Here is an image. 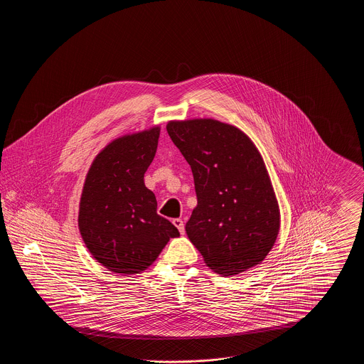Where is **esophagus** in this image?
Instances as JSON below:
<instances>
[{
  "label": "esophagus",
  "instance_id": "1",
  "mask_svg": "<svg viewBox=\"0 0 364 364\" xmlns=\"http://www.w3.org/2000/svg\"><path fill=\"white\" fill-rule=\"evenodd\" d=\"M173 225L178 229V232H180L181 235H184L186 229H184V223H183V220H180V218H174Z\"/></svg>",
  "mask_w": 364,
  "mask_h": 364
}]
</instances>
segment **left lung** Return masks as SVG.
<instances>
[{"label":"left lung","instance_id":"obj_1","mask_svg":"<svg viewBox=\"0 0 364 364\" xmlns=\"http://www.w3.org/2000/svg\"><path fill=\"white\" fill-rule=\"evenodd\" d=\"M166 131L190 164L198 206L186 232L208 267L233 276L266 258L279 210L258 149L233 125L203 119L171 122Z\"/></svg>","mask_w":364,"mask_h":364}]
</instances>
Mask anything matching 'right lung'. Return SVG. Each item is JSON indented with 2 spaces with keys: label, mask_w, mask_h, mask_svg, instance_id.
Segmentation results:
<instances>
[{
  "label": "right lung",
  "mask_w": 364,
  "mask_h": 364,
  "mask_svg": "<svg viewBox=\"0 0 364 364\" xmlns=\"http://www.w3.org/2000/svg\"><path fill=\"white\" fill-rule=\"evenodd\" d=\"M159 128L113 140L94 159L83 187L79 229L88 251L106 269L138 274L177 228L156 214V195L143 177L156 156Z\"/></svg>",
  "instance_id": "1"
}]
</instances>
